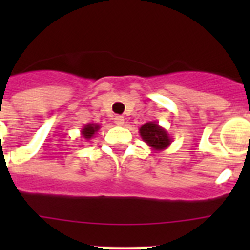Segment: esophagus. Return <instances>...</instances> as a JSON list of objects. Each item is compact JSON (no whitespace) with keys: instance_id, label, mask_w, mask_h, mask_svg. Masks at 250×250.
Instances as JSON below:
<instances>
[{"instance_id":"1","label":"esophagus","mask_w":250,"mask_h":250,"mask_svg":"<svg viewBox=\"0 0 250 250\" xmlns=\"http://www.w3.org/2000/svg\"><path fill=\"white\" fill-rule=\"evenodd\" d=\"M124 123H125V119L123 116H115V124L119 125V126H123Z\"/></svg>"}]
</instances>
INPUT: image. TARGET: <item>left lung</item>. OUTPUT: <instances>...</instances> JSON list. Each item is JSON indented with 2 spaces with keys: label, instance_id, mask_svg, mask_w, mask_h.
Returning <instances> with one entry per match:
<instances>
[{
  "label": "left lung",
  "instance_id": "1",
  "mask_svg": "<svg viewBox=\"0 0 250 250\" xmlns=\"http://www.w3.org/2000/svg\"><path fill=\"white\" fill-rule=\"evenodd\" d=\"M139 134L154 151H163L171 144V136L167 134L164 127H161L155 121H149L141 125Z\"/></svg>",
  "mask_w": 250,
  "mask_h": 250
}]
</instances>
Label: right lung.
Instances as JSON below:
<instances>
[{
    "mask_svg": "<svg viewBox=\"0 0 250 250\" xmlns=\"http://www.w3.org/2000/svg\"><path fill=\"white\" fill-rule=\"evenodd\" d=\"M99 129H100V124H96V123L86 124L85 126L81 129V138L85 139L86 141H89L90 139L94 138L95 134L99 131Z\"/></svg>",
    "mask_w": 250,
    "mask_h": 250,
    "instance_id": "1",
    "label": "right lung"
}]
</instances>
